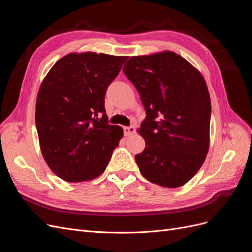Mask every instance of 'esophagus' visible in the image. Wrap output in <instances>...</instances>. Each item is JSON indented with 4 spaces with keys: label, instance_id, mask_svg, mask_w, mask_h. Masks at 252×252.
<instances>
[{
    "label": "esophagus",
    "instance_id": "obj_1",
    "mask_svg": "<svg viewBox=\"0 0 252 252\" xmlns=\"http://www.w3.org/2000/svg\"><path fill=\"white\" fill-rule=\"evenodd\" d=\"M135 133V128L133 126H128V127H124V134L126 136H130L133 135Z\"/></svg>",
    "mask_w": 252,
    "mask_h": 252
}]
</instances>
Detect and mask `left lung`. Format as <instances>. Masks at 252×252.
<instances>
[{
    "label": "left lung",
    "instance_id": "1",
    "mask_svg": "<svg viewBox=\"0 0 252 252\" xmlns=\"http://www.w3.org/2000/svg\"><path fill=\"white\" fill-rule=\"evenodd\" d=\"M123 72L146 110L139 130L146 147L134 158L142 175L162 187L183 186L209 149L211 103L204 78L172 51L131 57Z\"/></svg>",
    "mask_w": 252,
    "mask_h": 252
}]
</instances>
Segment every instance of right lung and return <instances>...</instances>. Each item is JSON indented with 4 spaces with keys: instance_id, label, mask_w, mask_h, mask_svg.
<instances>
[{
    "instance_id": "1",
    "label": "right lung",
    "mask_w": 252,
    "mask_h": 252,
    "mask_svg": "<svg viewBox=\"0 0 252 252\" xmlns=\"http://www.w3.org/2000/svg\"><path fill=\"white\" fill-rule=\"evenodd\" d=\"M126 60L105 53H69L42 82L35 126L45 162L62 180L97 178L123 138V128L108 123L105 94Z\"/></svg>"
}]
</instances>
